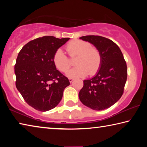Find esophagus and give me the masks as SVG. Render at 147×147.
<instances>
[{
	"label": "esophagus",
	"mask_w": 147,
	"mask_h": 147,
	"mask_svg": "<svg viewBox=\"0 0 147 147\" xmlns=\"http://www.w3.org/2000/svg\"><path fill=\"white\" fill-rule=\"evenodd\" d=\"M69 82H70L71 83L72 82H73V81L74 80V78H69Z\"/></svg>",
	"instance_id": "34e87169"
}]
</instances>
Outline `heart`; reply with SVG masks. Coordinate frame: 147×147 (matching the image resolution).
<instances>
[{"mask_svg": "<svg viewBox=\"0 0 147 147\" xmlns=\"http://www.w3.org/2000/svg\"><path fill=\"white\" fill-rule=\"evenodd\" d=\"M65 49L71 58L76 57L75 67L67 72L69 77H83L89 74L93 76L98 71L102 63V56L95 47H91V44L86 41H71L67 43ZM53 62L59 71L65 73L71 65V61L61 49L56 50L53 55Z\"/></svg>", "mask_w": 147, "mask_h": 147, "instance_id": "heart-1", "label": "heart"}]
</instances>
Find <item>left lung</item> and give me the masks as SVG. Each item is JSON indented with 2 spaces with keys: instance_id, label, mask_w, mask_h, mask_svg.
Instances as JSON below:
<instances>
[{
  "instance_id": "1",
  "label": "left lung",
  "mask_w": 147,
  "mask_h": 147,
  "mask_svg": "<svg viewBox=\"0 0 147 147\" xmlns=\"http://www.w3.org/2000/svg\"><path fill=\"white\" fill-rule=\"evenodd\" d=\"M98 49L102 63L93 78L84 81L79 98L84 105L94 110H103L117 102L123 95L127 79V66L123 53L113 41L99 36L80 38Z\"/></svg>"
}]
</instances>
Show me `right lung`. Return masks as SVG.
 <instances>
[{
  "label": "right lung",
  "instance_id": "1",
  "mask_svg": "<svg viewBox=\"0 0 147 147\" xmlns=\"http://www.w3.org/2000/svg\"><path fill=\"white\" fill-rule=\"evenodd\" d=\"M70 38L43 36L26 43L15 65L16 85L26 102L41 111L53 109L61 101L69 79L53 62L56 50Z\"/></svg>",
  "mask_w": 147,
  "mask_h": 147
}]
</instances>
